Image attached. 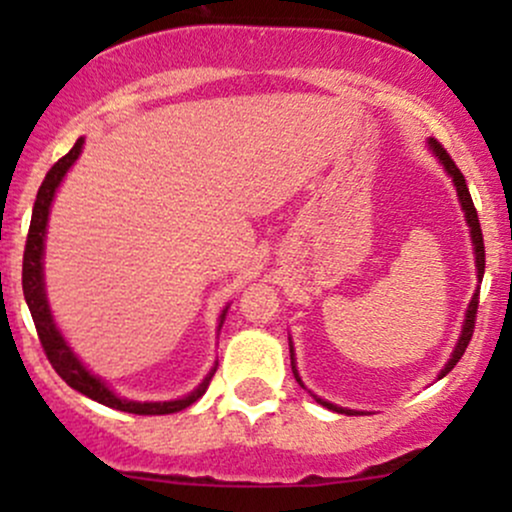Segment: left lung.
<instances>
[{
    "label": "left lung",
    "instance_id": "obj_1",
    "mask_svg": "<svg viewBox=\"0 0 512 512\" xmlns=\"http://www.w3.org/2000/svg\"><path fill=\"white\" fill-rule=\"evenodd\" d=\"M428 149L433 151V156L438 158V163L445 168V173H448L450 178H452V185H455L457 199H460V207H462V211H464V221H467V226H469V238H472V245H474V262H477V279L481 281V279H484V262H486V255H484V236H481L479 216H477V209H474L472 195H469V190H467V182H464V175L460 173V168L455 166V161H452L448 151H445L443 146H440V144L436 142V139H428ZM477 305H479V286H477V291H474L472 301H469V305H467V313H464V322H462V332H460V337H457V344H455V349H452L448 363H445L443 370H440V373H438V380L445 378V375H448L450 370L457 366V361H460V358H462L464 349H467L469 339H472V332H474V317H477ZM289 351H291V368H293V375H296L298 385L305 387L303 380H301V375H298V368H296V351H293L291 337H289ZM310 395H313V392H310ZM313 397H315L317 404H322V407L337 411V414H346V416L366 414V411L337 407V404L327 402V399H322V397H317V395H313Z\"/></svg>",
    "mask_w": 512,
    "mask_h": 512
}]
</instances>
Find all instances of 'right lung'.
<instances>
[{"label":"right lung","mask_w":512,"mask_h":512,"mask_svg":"<svg viewBox=\"0 0 512 512\" xmlns=\"http://www.w3.org/2000/svg\"><path fill=\"white\" fill-rule=\"evenodd\" d=\"M81 149H84V137L76 139V144L72 146L67 156H62L60 161L55 163L45 175L43 185H40L38 197H35L33 204V216H31V228H28V240H26V252H23V296H26L28 310H31L35 330H38L40 344H43L45 354H48V361L52 363V368L57 370V375L67 383L69 387H74L76 392L81 395L91 397L93 402L105 404L110 409H120L127 411V414H142V416H158V414H175V411L187 409L190 404H195L199 397L207 392V387L214 378L216 366L214 363L204 380L199 383L190 395L178 397V399H168V402H134V399H125L120 397L117 392H113L105 383L103 378L93 375L81 358L74 354L72 346L67 344L64 334L57 327L55 317H52L50 310V301H48V291H45V272H43V257H45V233H48V219H50V209H52V199H55L57 190H60L64 175L69 173V168L74 166L76 158L81 156ZM228 305L221 310L219 315V332L223 327V320H226Z\"/></svg>","instance_id":"obj_1"}]
</instances>
